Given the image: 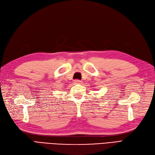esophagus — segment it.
Segmentation results:
<instances>
[{"mask_svg": "<svg viewBox=\"0 0 155 155\" xmlns=\"http://www.w3.org/2000/svg\"><path fill=\"white\" fill-rule=\"evenodd\" d=\"M74 83L75 84H80V83H81V81L78 80V79H76V80H74Z\"/></svg>", "mask_w": 155, "mask_h": 155, "instance_id": "34e87169", "label": "esophagus"}]
</instances>
